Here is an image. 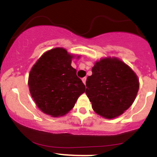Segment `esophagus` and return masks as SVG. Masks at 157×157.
<instances>
[{
  "label": "esophagus",
  "mask_w": 157,
  "mask_h": 157,
  "mask_svg": "<svg viewBox=\"0 0 157 157\" xmlns=\"http://www.w3.org/2000/svg\"><path fill=\"white\" fill-rule=\"evenodd\" d=\"M86 79H87L86 77H85V78H83L82 79V82H83V83L85 84V83H86Z\"/></svg>",
  "instance_id": "obj_1"
}]
</instances>
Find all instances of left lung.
<instances>
[{"mask_svg":"<svg viewBox=\"0 0 157 157\" xmlns=\"http://www.w3.org/2000/svg\"><path fill=\"white\" fill-rule=\"evenodd\" d=\"M87 96L96 113L111 119L122 115L135 101L139 80L127 64L116 57L97 61L87 78Z\"/></svg>","mask_w":157,"mask_h":157,"instance_id":"obj_1","label":"left lung"}]
</instances>
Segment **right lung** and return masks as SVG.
I'll return each mask as SVG.
<instances>
[{
    "mask_svg": "<svg viewBox=\"0 0 157 157\" xmlns=\"http://www.w3.org/2000/svg\"><path fill=\"white\" fill-rule=\"evenodd\" d=\"M73 57L64 48H56L46 51L31 69L30 94L44 113L53 117L67 114L85 92V85L71 66Z\"/></svg>",
    "mask_w": 157,
    "mask_h": 157,
    "instance_id": "add662e5",
    "label": "right lung"
}]
</instances>
